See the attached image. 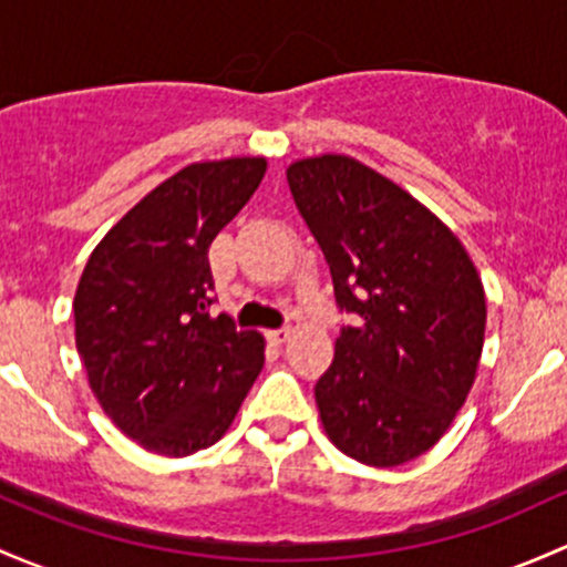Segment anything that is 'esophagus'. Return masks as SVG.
<instances>
[{
  "label": "esophagus",
  "instance_id": "esophagus-1",
  "mask_svg": "<svg viewBox=\"0 0 567 567\" xmlns=\"http://www.w3.org/2000/svg\"><path fill=\"white\" fill-rule=\"evenodd\" d=\"M290 333H293V331H290V326H282V329H271V331H268V339L279 344V342H285V339H288Z\"/></svg>",
  "mask_w": 567,
  "mask_h": 567
}]
</instances>
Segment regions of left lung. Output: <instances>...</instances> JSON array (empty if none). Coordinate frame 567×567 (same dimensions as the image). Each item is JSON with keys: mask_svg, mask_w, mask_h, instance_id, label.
I'll list each match as a JSON object with an SVG mask.
<instances>
[{"mask_svg": "<svg viewBox=\"0 0 567 567\" xmlns=\"http://www.w3.org/2000/svg\"><path fill=\"white\" fill-rule=\"evenodd\" d=\"M288 184L353 320L315 385L326 432L361 464L410 462L473 389L486 329L478 271L426 206L355 159H301Z\"/></svg>", "mask_w": 567, "mask_h": 567, "instance_id": "obj_1", "label": "left lung"}]
</instances>
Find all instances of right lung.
Segmentation results:
<instances>
[{
  "mask_svg": "<svg viewBox=\"0 0 567 567\" xmlns=\"http://www.w3.org/2000/svg\"><path fill=\"white\" fill-rule=\"evenodd\" d=\"M264 174V157L187 165L113 225L81 274L75 344L89 385L154 454L217 443L264 369L258 331L208 315V247Z\"/></svg>",
  "mask_w": 567,
  "mask_h": 567,
  "instance_id": "obj_1",
  "label": "right lung"
}]
</instances>
